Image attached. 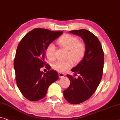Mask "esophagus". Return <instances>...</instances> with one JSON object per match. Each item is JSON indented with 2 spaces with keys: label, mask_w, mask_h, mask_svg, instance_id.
I'll return each mask as SVG.
<instances>
[{
  "label": "esophagus",
  "mask_w": 120,
  "mask_h": 120,
  "mask_svg": "<svg viewBox=\"0 0 120 120\" xmlns=\"http://www.w3.org/2000/svg\"><path fill=\"white\" fill-rule=\"evenodd\" d=\"M58 75H59V78H63V77H64V76H65L64 73H62V72H59Z\"/></svg>",
  "instance_id": "34e87169"
}]
</instances>
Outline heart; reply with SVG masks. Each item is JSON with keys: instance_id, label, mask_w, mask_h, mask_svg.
Masks as SVG:
<instances>
[{"instance_id": "heart-1", "label": "heart", "mask_w": 120, "mask_h": 120, "mask_svg": "<svg viewBox=\"0 0 120 120\" xmlns=\"http://www.w3.org/2000/svg\"><path fill=\"white\" fill-rule=\"evenodd\" d=\"M58 43L68 49V57H71L74 61L79 62L83 57L86 51L85 45L83 43L79 41L76 37L68 34H64L59 38ZM55 51V46L53 43H50L47 46L45 54L49 60H52L54 59ZM71 59L57 61L53 65L54 69L60 72L66 71L73 66V61Z\"/></svg>"}]
</instances>
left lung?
I'll return each instance as SVG.
<instances>
[{"mask_svg":"<svg viewBox=\"0 0 120 120\" xmlns=\"http://www.w3.org/2000/svg\"><path fill=\"white\" fill-rule=\"evenodd\" d=\"M69 32L82 38L86 47L83 58L71 69L79 76L76 79L67 75L70 85L64 90L67 101L72 104H78L90 98L100 83L103 75L104 52L100 41L90 31L82 29Z\"/></svg>","mask_w":120,"mask_h":120,"instance_id":"1","label":"left lung"}]
</instances>
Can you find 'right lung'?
Masks as SVG:
<instances>
[{
    "label": "right lung",
    "instance_id": "add662e5",
    "mask_svg": "<svg viewBox=\"0 0 120 120\" xmlns=\"http://www.w3.org/2000/svg\"><path fill=\"white\" fill-rule=\"evenodd\" d=\"M63 33L43 28H35L19 43L14 59L16 81L19 90L27 99L38 101L45 96L49 86L59 79L54 70L41 71L45 65L47 46Z\"/></svg>",
    "mask_w": 120,
    "mask_h": 120
}]
</instances>
